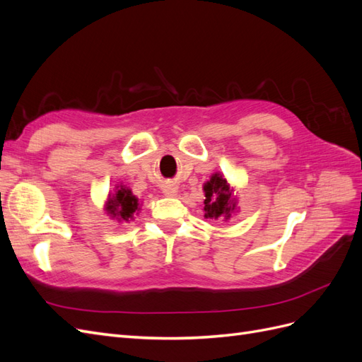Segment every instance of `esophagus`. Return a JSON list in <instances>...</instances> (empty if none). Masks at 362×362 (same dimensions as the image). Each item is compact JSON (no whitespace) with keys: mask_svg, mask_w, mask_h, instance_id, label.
Wrapping results in <instances>:
<instances>
[{"mask_svg":"<svg viewBox=\"0 0 362 362\" xmlns=\"http://www.w3.org/2000/svg\"><path fill=\"white\" fill-rule=\"evenodd\" d=\"M177 192H178V189L175 187V185H168V187L163 189V193L166 196H175L177 194Z\"/></svg>","mask_w":362,"mask_h":362,"instance_id":"esophagus-1","label":"esophagus"}]
</instances>
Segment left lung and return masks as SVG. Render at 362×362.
Instances as JSON below:
<instances>
[{
    "label": "left lung",
    "mask_w": 362,
    "mask_h": 362,
    "mask_svg": "<svg viewBox=\"0 0 362 362\" xmlns=\"http://www.w3.org/2000/svg\"><path fill=\"white\" fill-rule=\"evenodd\" d=\"M204 194L205 218H223L225 222H228L233 214L238 211L234 189L228 184L221 172L213 173L211 178L204 182Z\"/></svg>",
    "instance_id": "left-lung-1"
}]
</instances>
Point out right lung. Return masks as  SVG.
<instances>
[{"mask_svg":"<svg viewBox=\"0 0 362 362\" xmlns=\"http://www.w3.org/2000/svg\"><path fill=\"white\" fill-rule=\"evenodd\" d=\"M104 210L110 216V218L117 221L119 223L129 222L134 218V214H139L140 201L129 187L117 184L115 193L108 194Z\"/></svg>","mask_w":362,"mask_h":362,"instance_id":"1","label":"right lung"}]
</instances>
